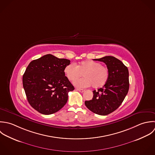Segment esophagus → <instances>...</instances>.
I'll return each mask as SVG.
<instances>
[{
  "label": "esophagus",
  "instance_id": "esophagus-1",
  "mask_svg": "<svg viewBox=\"0 0 155 155\" xmlns=\"http://www.w3.org/2000/svg\"><path fill=\"white\" fill-rule=\"evenodd\" d=\"M76 90H77V91H79V92H81V93H83V92H84L85 91V90H84V89H81V88H76Z\"/></svg>",
  "mask_w": 155,
  "mask_h": 155
}]
</instances>
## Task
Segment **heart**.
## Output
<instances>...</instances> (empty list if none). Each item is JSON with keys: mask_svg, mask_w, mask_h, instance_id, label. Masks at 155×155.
I'll list each match as a JSON object with an SVG mask.
<instances>
[{"mask_svg": "<svg viewBox=\"0 0 155 155\" xmlns=\"http://www.w3.org/2000/svg\"><path fill=\"white\" fill-rule=\"evenodd\" d=\"M64 73L70 81H74V85L78 87H88L92 85L94 88L103 87L107 82L109 71L107 67L97 61L88 60L80 62L76 66L73 64L67 65L64 68Z\"/></svg>", "mask_w": 155, "mask_h": 155, "instance_id": "b5f03b06", "label": "heart"}]
</instances>
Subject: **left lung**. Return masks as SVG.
Here are the masks:
<instances>
[{"label":"left lung","mask_w":155,"mask_h":155,"mask_svg":"<svg viewBox=\"0 0 155 155\" xmlns=\"http://www.w3.org/2000/svg\"><path fill=\"white\" fill-rule=\"evenodd\" d=\"M94 61L103 62L109 69V76L102 88L93 91V97L85 102L93 112L106 115L115 110L123 102L129 88V71L126 66L117 58L106 56Z\"/></svg>","instance_id":"left-lung-1"}]
</instances>
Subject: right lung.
I'll return each instance as SVG.
<instances>
[{
    "label": "right lung",
    "mask_w": 155,
    "mask_h": 155,
    "mask_svg": "<svg viewBox=\"0 0 155 155\" xmlns=\"http://www.w3.org/2000/svg\"><path fill=\"white\" fill-rule=\"evenodd\" d=\"M70 64L48 54L33 60L23 76V85L28 102L45 115L59 110L68 101V93L74 88L65 76L64 68Z\"/></svg>",
    "instance_id": "obj_1"
}]
</instances>
